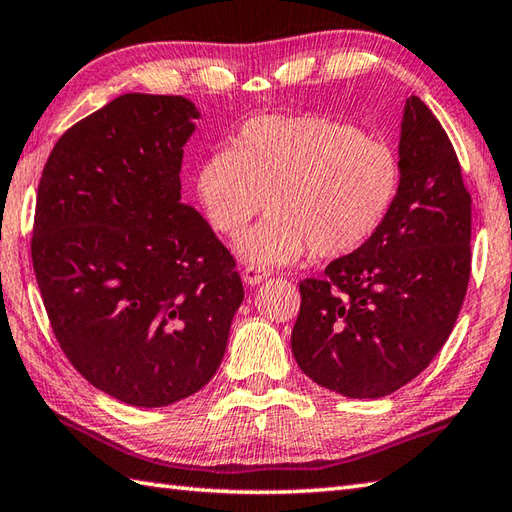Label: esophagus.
<instances>
[{"instance_id": "obj_1", "label": "esophagus", "mask_w": 512, "mask_h": 512, "mask_svg": "<svg viewBox=\"0 0 512 512\" xmlns=\"http://www.w3.org/2000/svg\"><path fill=\"white\" fill-rule=\"evenodd\" d=\"M266 277H268V270H264L262 266L250 264V266H246V268L242 270V279L246 281V284H250V286L259 284V281H264Z\"/></svg>"}]
</instances>
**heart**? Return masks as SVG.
Returning a JSON list of instances; mask_svg holds the SVG:
<instances>
[{"mask_svg":"<svg viewBox=\"0 0 512 512\" xmlns=\"http://www.w3.org/2000/svg\"><path fill=\"white\" fill-rule=\"evenodd\" d=\"M402 184L398 151L354 123L330 116H259L233 149L206 158L195 191L215 233L239 237L253 264H288L312 250L319 259L356 253L394 209Z\"/></svg>","mask_w":512,"mask_h":512,"instance_id":"b5f03b06","label":"heart"}]
</instances>
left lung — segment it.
Segmentation results:
<instances>
[{
    "instance_id": "1",
    "label": "left lung",
    "mask_w": 512,
    "mask_h": 512,
    "mask_svg": "<svg viewBox=\"0 0 512 512\" xmlns=\"http://www.w3.org/2000/svg\"><path fill=\"white\" fill-rule=\"evenodd\" d=\"M402 184L383 228L321 279L299 281L292 354L314 383L380 398L427 367L458 319L471 277V193L440 121L409 96Z\"/></svg>"
}]
</instances>
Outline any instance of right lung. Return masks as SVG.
<instances>
[{"mask_svg": "<svg viewBox=\"0 0 512 512\" xmlns=\"http://www.w3.org/2000/svg\"><path fill=\"white\" fill-rule=\"evenodd\" d=\"M193 118L182 96H118L57 140L39 180L30 253L54 339L134 407L209 383L244 299L235 257L180 202Z\"/></svg>", "mask_w": 512, "mask_h": 512, "instance_id": "obj_1", "label": "right lung"}]
</instances>
